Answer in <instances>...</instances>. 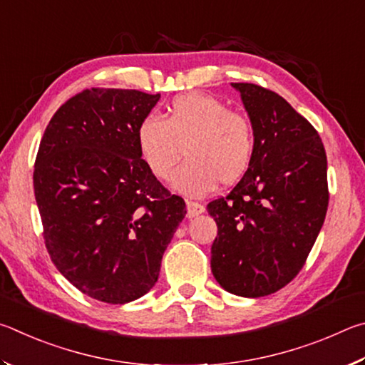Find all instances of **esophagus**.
Instances as JSON below:
<instances>
[{
    "mask_svg": "<svg viewBox=\"0 0 365 365\" xmlns=\"http://www.w3.org/2000/svg\"><path fill=\"white\" fill-rule=\"evenodd\" d=\"M203 212H205V207L202 203L187 202V218H195V216L202 215Z\"/></svg>",
    "mask_w": 365,
    "mask_h": 365,
    "instance_id": "obj_1",
    "label": "esophagus"
}]
</instances>
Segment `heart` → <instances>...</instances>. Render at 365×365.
<instances>
[{
  "instance_id": "1",
  "label": "heart",
  "mask_w": 365,
  "mask_h": 365,
  "mask_svg": "<svg viewBox=\"0 0 365 365\" xmlns=\"http://www.w3.org/2000/svg\"><path fill=\"white\" fill-rule=\"evenodd\" d=\"M136 140L140 160L157 179L171 175L184 147L187 160L175 173L171 186L190 197L207 195L218 182L234 184L253 155L250 120L202 93L178 96L163 120L147 115L138 126Z\"/></svg>"
}]
</instances>
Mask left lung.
<instances>
[{"mask_svg": "<svg viewBox=\"0 0 365 365\" xmlns=\"http://www.w3.org/2000/svg\"><path fill=\"white\" fill-rule=\"evenodd\" d=\"M253 126V155L227 197L207 205L218 225L212 272L229 293L266 297L295 279L329 207L321 138L282 96L231 83Z\"/></svg>", "mask_w": 365, "mask_h": 365, "instance_id": "obj_1", "label": "left lung"}]
</instances>
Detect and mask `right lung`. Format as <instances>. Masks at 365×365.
Instances as JSON below:
<instances>
[{"mask_svg": "<svg viewBox=\"0 0 365 365\" xmlns=\"http://www.w3.org/2000/svg\"><path fill=\"white\" fill-rule=\"evenodd\" d=\"M158 99L85 89L53 115L38 149L34 189L49 257L70 284L104 303L134 302L155 285L186 216V203L138 150V126Z\"/></svg>", "mask_w": 365, "mask_h": 365, "instance_id": "add662e5", "label": "right lung"}]
</instances>
